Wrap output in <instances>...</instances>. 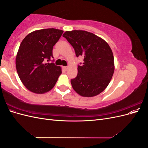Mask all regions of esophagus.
Returning <instances> with one entry per match:
<instances>
[{
    "label": "esophagus",
    "instance_id": "34e87169",
    "mask_svg": "<svg viewBox=\"0 0 148 148\" xmlns=\"http://www.w3.org/2000/svg\"><path fill=\"white\" fill-rule=\"evenodd\" d=\"M63 68H64V69L65 71H66L67 70H68V66H63Z\"/></svg>",
    "mask_w": 148,
    "mask_h": 148
}]
</instances>
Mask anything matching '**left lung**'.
<instances>
[{"label":"left lung","instance_id":"obj_1","mask_svg":"<svg viewBox=\"0 0 148 148\" xmlns=\"http://www.w3.org/2000/svg\"><path fill=\"white\" fill-rule=\"evenodd\" d=\"M63 37L73 46L77 57L83 58L77 76L71 79L72 88L83 97L98 95L108 86L114 72V56L109 44L86 31H67Z\"/></svg>","mask_w":148,"mask_h":148}]
</instances>
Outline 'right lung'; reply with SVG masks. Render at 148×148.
<instances>
[{"mask_svg":"<svg viewBox=\"0 0 148 148\" xmlns=\"http://www.w3.org/2000/svg\"><path fill=\"white\" fill-rule=\"evenodd\" d=\"M64 31L42 29L28 34L21 42L16 57V69L24 86L36 94L47 92L55 86L61 67L46 63L52 57L53 46Z\"/></svg>","mask_w":148,"mask_h":148,"instance_id":"add662e5","label":"right lung"}]
</instances>
